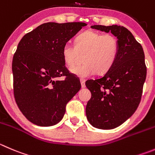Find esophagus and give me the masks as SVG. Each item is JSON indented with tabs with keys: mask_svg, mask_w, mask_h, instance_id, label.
Here are the masks:
<instances>
[{
	"mask_svg": "<svg viewBox=\"0 0 155 155\" xmlns=\"http://www.w3.org/2000/svg\"><path fill=\"white\" fill-rule=\"evenodd\" d=\"M80 82H81V85H82V88H85V79L81 78Z\"/></svg>",
	"mask_w": 155,
	"mask_h": 155,
	"instance_id": "34e87169",
	"label": "esophagus"
}]
</instances>
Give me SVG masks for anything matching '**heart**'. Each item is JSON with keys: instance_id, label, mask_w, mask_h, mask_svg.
<instances>
[{"instance_id": "b5f03b06", "label": "heart", "mask_w": 155, "mask_h": 155, "mask_svg": "<svg viewBox=\"0 0 155 155\" xmlns=\"http://www.w3.org/2000/svg\"><path fill=\"white\" fill-rule=\"evenodd\" d=\"M119 53L117 38L111 34L87 30L75 39V45L66 43L62 49L65 64L73 67L82 61V65L71 69V72L80 77H87L93 73L104 74L114 66Z\"/></svg>"}]
</instances>
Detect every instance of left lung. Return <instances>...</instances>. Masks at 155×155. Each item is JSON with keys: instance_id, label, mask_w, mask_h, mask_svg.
I'll return each instance as SVG.
<instances>
[{"instance_id": "8db88e82", "label": "left lung", "mask_w": 155, "mask_h": 155, "mask_svg": "<svg viewBox=\"0 0 155 155\" xmlns=\"http://www.w3.org/2000/svg\"><path fill=\"white\" fill-rule=\"evenodd\" d=\"M91 28L110 31L119 42L117 58L110 70L85 82L91 93L85 108L87 119L96 128L111 130L128 120L140 103L147 73L145 54L125 27L94 25Z\"/></svg>"}]
</instances>
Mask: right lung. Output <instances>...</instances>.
Instances as JSON below:
<instances>
[{"label": "right lung", "mask_w": 155, "mask_h": 155, "mask_svg": "<svg viewBox=\"0 0 155 155\" xmlns=\"http://www.w3.org/2000/svg\"><path fill=\"white\" fill-rule=\"evenodd\" d=\"M84 22H47L25 34L13 58V94L18 107L35 125L50 127L64 117L67 104L81 84L69 73L62 56L64 45ZM65 76L64 81L56 78Z\"/></svg>", "instance_id": "add662e5"}]
</instances>
